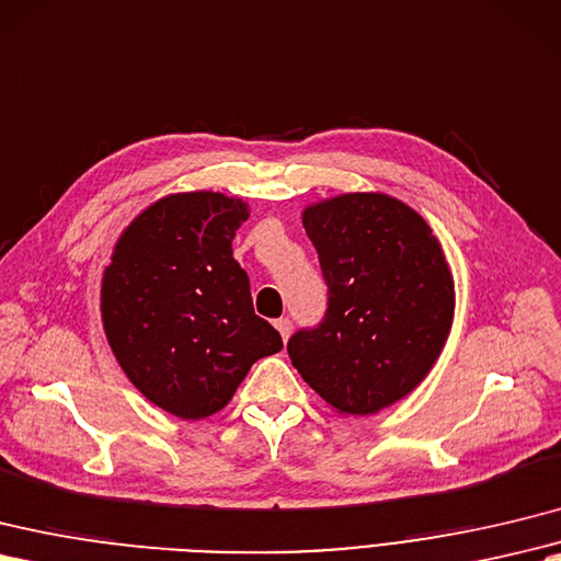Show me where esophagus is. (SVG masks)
Segmentation results:
<instances>
[{
    "instance_id": "obj_1",
    "label": "esophagus",
    "mask_w": 561,
    "mask_h": 561,
    "mask_svg": "<svg viewBox=\"0 0 561 561\" xmlns=\"http://www.w3.org/2000/svg\"><path fill=\"white\" fill-rule=\"evenodd\" d=\"M275 328H277V332L282 334L284 342L289 340V334H291V320H289V318H279V320L275 322Z\"/></svg>"
}]
</instances>
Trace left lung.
Instances as JSON below:
<instances>
[{
  "label": "left lung",
  "mask_w": 561,
  "mask_h": 561,
  "mask_svg": "<svg viewBox=\"0 0 561 561\" xmlns=\"http://www.w3.org/2000/svg\"><path fill=\"white\" fill-rule=\"evenodd\" d=\"M304 227L328 282V310L298 330L294 368L344 415H373L411 394L445 346L454 279L427 221L385 193L308 205Z\"/></svg>",
  "instance_id": "left-lung-1"
}]
</instances>
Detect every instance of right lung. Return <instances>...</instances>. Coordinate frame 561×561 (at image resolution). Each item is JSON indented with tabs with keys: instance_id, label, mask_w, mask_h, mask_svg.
<instances>
[{
	"instance_id": "1",
	"label": "right lung",
	"mask_w": 561,
	"mask_h": 561,
	"mask_svg": "<svg viewBox=\"0 0 561 561\" xmlns=\"http://www.w3.org/2000/svg\"><path fill=\"white\" fill-rule=\"evenodd\" d=\"M249 205L225 193H174L124 229L104 267L107 342L138 392L201 421L225 409L251 366L282 351L255 316L251 282L231 241Z\"/></svg>"
}]
</instances>
